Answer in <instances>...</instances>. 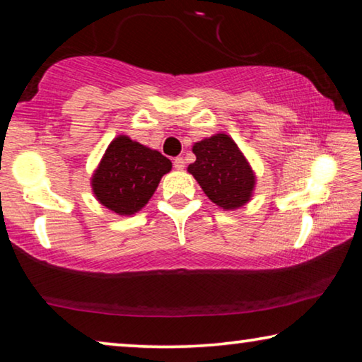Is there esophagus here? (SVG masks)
<instances>
[{
  "instance_id": "1",
  "label": "esophagus",
  "mask_w": 362,
  "mask_h": 362,
  "mask_svg": "<svg viewBox=\"0 0 362 362\" xmlns=\"http://www.w3.org/2000/svg\"><path fill=\"white\" fill-rule=\"evenodd\" d=\"M174 168L177 169V170H182L183 168H185V161H183V158H175L174 159Z\"/></svg>"
}]
</instances>
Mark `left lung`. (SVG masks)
<instances>
[{
	"label": "left lung",
	"mask_w": 362,
	"mask_h": 362,
	"mask_svg": "<svg viewBox=\"0 0 362 362\" xmlns=\"http://www.w3.org/2000/svg\"><path fill=\"white\" fill-rule=\"evenodd\" d=\"M196 161L188 173L212 203L223 209H236L247 203L254 189V174L246 158L225 134L201 140L193 146Z\"/></svg>",
	"instance_id": "left-lung-1"
}]
</instances>
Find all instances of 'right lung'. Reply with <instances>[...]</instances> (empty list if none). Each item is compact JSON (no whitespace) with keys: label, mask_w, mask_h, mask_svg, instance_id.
<instances>
[{"label":"right lung","mask_w":362,"mask_h":362,"mask_svg":"<svg viewBox=\"0 0 362 362\" xmlns=\"http://www.w3.org/2000/svg\"><path fill=\"white\" fill-rule=\"evenodd\" d=\"M173 163L129 137H116L94 174L93 188L100 203L121 216H131L148 203Z\"/></svg>","instance_id":"obj_1"}]
</instances>
